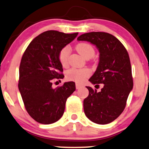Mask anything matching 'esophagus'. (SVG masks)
Wrapping results in <instances>:
<instances>
[{
	"label": "esophagus",
	"instance_id": "obj_1",
	"mask_svg": "<svg viewBox=\"0 0 149 149\" xmlns=\"http://www.w3.org/2000/svg\"><path fill=\"white\" fill-rule=\"evenodd\" d=\"M75 86H76V88L77 89H79V88H81V87L83 86V85L80 84H78V83H76V84H75Z\"/></svg>",
	"mask_w": 149,
	"mask_h": 149
}]
</instances>
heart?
I'll list each match as a JSON object with an SVG mask.
<instances>
[{
    "mask_svg": "<svg viewBox=\"0 0 149 149\" xmlns=\"http://www.w3.org/2000/svg\"><path fill=\"white\" fill-rule=\"evenodd\" d=\"M76 49L83 57L89 59L95 55V49L91 44L88 42H80L76 45ZM70 48L65 46L63 47L58 53V60L62 66L65 67L68 65L69 61ZM91 75V71L87 68L83 69H76L72 68L66 72V78L68 80L74 81L78 83L84 81Z\"/></svg>",
    "mask_w": 149,
    "mask_h": 149,
    "instance_id": "1",
    "label": "heart"
}]
</instances>
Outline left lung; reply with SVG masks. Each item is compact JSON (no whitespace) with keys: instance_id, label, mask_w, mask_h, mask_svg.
<instances>
[{"instance_id":"left-lung-1","label":"left lung","mask_w":149,"mask_h":149,"mask_svg":"<svg viewBox=\"0 0 149 149\" xmlns=\"http://www.w3.org/2000/svg\"><path fill=\"white\" fill-rule=\"evenodd\" d=\"M77 40L90 42L99 49L98 66L89 81L96 86L104 84L100 92L86 86L89 94L84 100V113L93 123H109L123 111L133 87L128 53L123 44L108 33H84Z\"/></svg>"}]
</instances>
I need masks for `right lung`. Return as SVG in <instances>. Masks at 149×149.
Returning a JSON list of instances; mask_svg holds the SVG:
<instances>
[{
    "label": "right lung",
    "instance_id": "obj_1",
    "mask_svg": "<svg viewBox=\"0 0 149 149\" xmlns=\"http://www.w3.org/2000/svg\"><path fill=\"white\" fill-rule=\"evenodd\" d=\"M78 33L67 34L47 31L34 38L23 54L19 66L18 87L24 107L38 123H54L62 117L68 97L74 91L75 84L65 82L52 88L54 79L63 78L58 53Z\"/></svg>",
    "mask_w": 149,
    "mask_h": 149
}]
</instances>
